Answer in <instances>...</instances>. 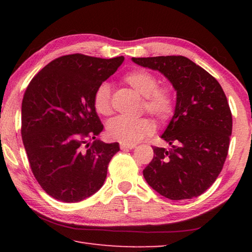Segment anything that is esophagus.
<instances>
[{"mask_svg":"<svg viewBox=\"0 0 252 252\" xmlns=\"http://www.w3.org/2000/svg\"><path fill=\"white\" fill-rule=\"evenodd\" d=\"M121 150H131V149L135 148V144H127V143H120Z\"/></svg>","mask_w":252,"mask_h":252,"instance_id":"34e87169","label":"esophagus"}]
</instances>
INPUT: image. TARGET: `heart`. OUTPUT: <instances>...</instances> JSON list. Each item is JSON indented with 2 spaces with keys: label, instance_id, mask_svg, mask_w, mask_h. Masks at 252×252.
<instances>
[{
  "label": "heart",
  "instance_id": "obj_1",
  "mask_svg": "<svg viewBox=\"0 0 252 252\" xmlns=\"http://www.w3.org/2000/svg\"><path fill=\"white\" fill-rule=\"evenodd\" d=\"M125 82L144 96L143 108L158 121L165 122L172 117L176 97L168 85H159L157 75L144 69L132 70L125 75ZM93 105L101 116L108 117L112 113L110 84L102 82L97 85L93 94ZM111 139L122 143L134 144L141 141L153 132L152 123L146 118L129 119L117 117L110 121L106 127Z\"/></svg>",
  "mask_w": 252,
  "mask_h": 252
}]
</instances>
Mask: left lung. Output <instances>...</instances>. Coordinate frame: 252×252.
Returning <instances> with one entry per match:
<instances>
[{
    "instance_id": "1",
    "label": "left lung",
    "mask_w": 252,
    "mask_h": 252,
    "mask_svg": "<svg viewBox=\"0 0 252 252\" xmlns=\"http://www.w3.org/2000/svg\"><path fill=\"white\" fill-rule=\"evenodd\" d=\"M132 61L161 72L177 91L174 114L161 135L170 149L153 147L143 177L168 199L199 197L218 178L228 156L232 116L227 96L211 74L182 55Z\"/></svg>"
}]
</instances>
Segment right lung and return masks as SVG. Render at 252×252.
I'll use <instances>...</instances> for the list:
<instances>
[{"label":"right lung","mask_w":252,"mask_h":252,"mask_svg":"<svg viewBox=\"0 0 252 252\" xmlns=\"http://www.w3.org/2000/svg\"><path fill=\"white\" fill-rule=\"evenodd\" d=\"M125 61L75 53L45 65L22 101V134L36 181L62 202H79L103 186L119 143L95 139L103 130L93 105L97 85Z\"/></svg>","instance_id":"add662e5"}]
</instances>
